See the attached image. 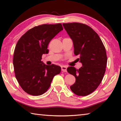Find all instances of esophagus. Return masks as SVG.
I'll return each mask as SVG.
<instances>
[{
    "label": "esophagus",
    "mask_w": 121,
    "mask_h": 121,
    "mask_svg": "<svg viewBox=\"0 0 121 121\" xmlns=\"http://www.w3.org/2000/svg\"><path fill=\"white\" fill-rule=\"evenodd\" d=\"M67 67L65 66V65L61 66V70H62L63 72H67Z\"/></svg>",
    "instance_id": "34e87169"
}]
</instances>
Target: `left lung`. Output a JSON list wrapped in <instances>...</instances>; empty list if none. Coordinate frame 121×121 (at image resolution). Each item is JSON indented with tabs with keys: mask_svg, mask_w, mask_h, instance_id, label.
I'll return each instance as SVG.
<instances>
[{
	"mask_svg": "<svg viewBox=\"0 0 121 121\" xmlns=\"http://www.w3.org/2000/svg\"><path fill=\"white\" fill-rule=\"evenodd\" d=\"M63 26L73 40L74 54L79 56L83 65L79 69L67 68L76 78L70 89L77 95H87L97 89L105 75L107 62L105 48L97 32L86 24L73 22L63 23Z\"/></svg>",
	"mask_w": 121,
	"mask_h": 121,
	"instance_id": "1",
	"label": "left lung"
}]
</instances>
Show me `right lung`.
<instances>
[{
  "label": "right lung",
  "instance_id": "1",
  "mask_svg": "<svg viewBox=\"0 0 121 121\" xmlns=\"http://www.w3.org/2000/svg\"><path fill=\"white\" fill-rule=\"evenodd\" d=\"M63 30L61 23L42 24L30 29L18 40L13 56L15 76L24 91L32 95H40L49 89L54 76L61 67L46 65L42 55L48 54L50 41Z\"/></svg>",
  "mask_w": 121,
  "mask_h": 121
}]
</instances>
